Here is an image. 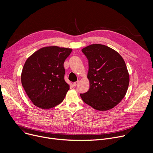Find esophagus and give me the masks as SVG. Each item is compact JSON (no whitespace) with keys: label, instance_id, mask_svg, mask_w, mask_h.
<instances>
[{"label":"esophagus","instance_id":"obj_1","mask_svg":"<svg viewBox=\"0 0 153 153\" xmlns=\"http://www.w3.org/2000/svg\"><path fill=\"white\" fill-rule=\"evenodd\" d=\"M79 82V80H77V81H76V82H74L73 83V86H76L77 84H78V83Z\"/></svg>","mask_w":153,"mask_h":153}]
</instances>
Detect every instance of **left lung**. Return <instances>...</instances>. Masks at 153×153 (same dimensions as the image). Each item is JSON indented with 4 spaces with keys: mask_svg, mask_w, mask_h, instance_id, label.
Wrapping results in <instances>:
<instances>
[{
    "mask_svg": "<svg viewBox=\"0 0 153 153\" xmlns=\"http://www.w3.org/2000/svg\"><path fill=\"white\" fill-rule=\"evenodd\" d=\"M88 60L90 89L80 94L83 101L98 111L111 110L125 97L129 76L122 57L114 50L92 44L82 50Z\"/></svg>",
    "mask_w": 153,
    "mask_h": 153,
    "instance_id": "8db88e82",
    "label": "left lung"
}]
</instances>
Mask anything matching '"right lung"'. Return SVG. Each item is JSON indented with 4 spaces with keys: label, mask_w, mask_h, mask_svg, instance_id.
<instances>
[{
    "label": "right lung",
    "mask_w": 153,
    "mask_h": 153,
    "mask_svg": "<svg viewBox=\"0 0 153 153\" xmlns=\"http://www.w3.org/2000/svg\"><path fill=\"white\" fill-rule=\"evenodd\" d=\"M72 49L57 46L43 47L26 60L21 82L33 104L42 109L60 104L70 89L65 81L64 62Z\"/></svg>",
    "instance_id": "obj_1"
}]
</instances>
